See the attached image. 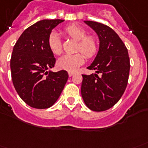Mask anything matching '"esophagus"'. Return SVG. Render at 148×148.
Listing matches in <instances>:
<instances>
[{
    "label": "esophagus",
    "instance_id": "esophagus-1",
    "mask_svg": "<svg viewBox=\"0 0 148 148\" xmlns=\"http://www.w3.org/2000/svg\"><path fill=\"white\" fill-rule=\"evenodd\" d=\"M74 74V72H68V75H69V77H71V76H73Z\"/></svg>",
    "mask_w": 148,
    "mask_h": 148
}]
</instances>
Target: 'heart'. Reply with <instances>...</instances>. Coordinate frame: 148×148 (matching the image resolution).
I'll use <instances>...</instances> for the list:
<instances>
[{
  "label": "heart",
  "mask_w": 148,
  "mask_h": 148,
  "mask_svg": "<svg viewBox=\"0 0 148 148\" xmlns=\"http://www.w3.org/2000/svg\"><path fill=\"white\" fill-rule=\"evenodd\" d=\"M63 32L69 37L78 40L77 51H81L85 57L92 58L96 55L98 49L96 38L92 36H86V31L83 28L77 25H70L63 29ZM48 46L54 55H60L62 52V41L56 32H52L49 34ZM83 54L76 53L64 55L58 60L57 66L61 70L70 72L75 71L85 61V57Z\"/></svg>",
  "instance_id": "b5f03b06"
}]
</instances>
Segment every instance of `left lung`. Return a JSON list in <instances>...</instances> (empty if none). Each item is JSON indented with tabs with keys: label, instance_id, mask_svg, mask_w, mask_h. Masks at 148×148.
<instances>
[{
	"label": "left lung",
	"instance_id": "left-lung-1",
	"mask_svg": "<svg viewBox=\"0 0 148 148\" xmlns=\"http://www.w3.org/2000/svg\"><path fill=\"white\" fill-rule=\"evenodd\" d=\"M85 23L97 34L99 47L88 66V70H96V74H82L81 92L90 110L103 111L112 108L124 93L130 74V57L123 41L110 27L94 21Z\"/></svg>",
	"mask_w": 148,
	"mask_h": 148
}]
</instances>
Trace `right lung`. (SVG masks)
<instances>
[{
    "instance_id": "obj_1",
    "label": "right lung",
    "mask_w": 148,
    "mask_h": 148,
    "mask_svg": "<svg viewBox=\"0 0 148 148\" xmlns=\"http://www.w3.org/2000/svg\"><path fill=\"white\" fill-rule=\"evenodd\" d=\"M63 19H44L28 27L13 48L10 61L13 85L27 105L37 109L52 107L68 79L66 71L52 72L56 58L49 46L52 29Z\"/></svg>"
}]
</instances>
